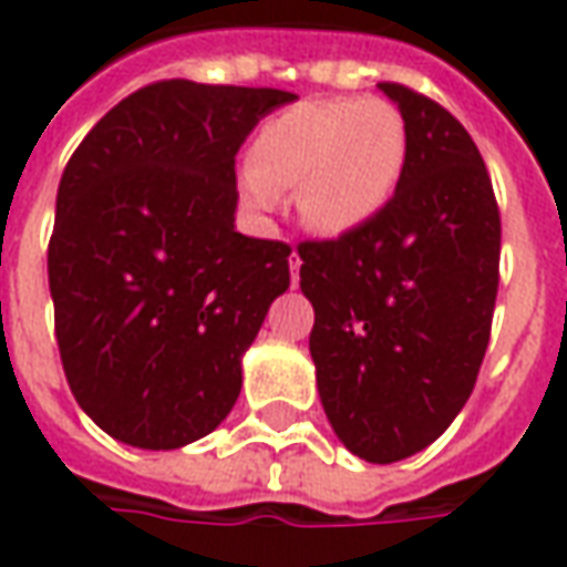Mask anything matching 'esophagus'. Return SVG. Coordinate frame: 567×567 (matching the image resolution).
<instances>
[{"label":"esophagus","instance_id":"1","mask_svg":"<svg viewBox=\"0 0 567 567\" xmlns=\"http://www.w3.org/2000/svg\"><path fill=\"white\" fill-rule=\"evenodd\" d=\"M288 270H291V285H297V279H300V255L297 251H291V257H288Z\"/></svg>","mask_w":567,"mask_h":567}]
</instances>
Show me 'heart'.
Returning <instances> with one entry per match:
<instances>
[{
  "instance_id": "heart-1",
  "label": "heart",
  "mask_w": 567,
  "mask_h": 567,
  "mask_svg": "<svg viewBox=\"0 0 567 567\" xmlns=\"http://www.w3.org/2000/svg\"><path fill=\"white\" fill-rule=\"evenodd\" d=\"M405 162V118L390 101H300L260 125L243 187L257 212L297 189V215L312 233L350 236L393 202Z\"/></svg>"
}]
</instances>
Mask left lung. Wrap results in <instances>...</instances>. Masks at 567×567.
I'll return each instance as SVG.
<instances>
[{
  "instance_id": "obj_1",
  "label": "left lung",
  "mask_w": 567,
  "mask_h": 567,
  "mask_svg": "<svg viewBox=\"0 0 567 567\" xmlns=\"http://www.w3.org/2000/svg\"><path fill=\"white\" fill-rule=\"evenodd\" d=\"M405 118L393 202L350 236L300 243L310 355L331 430L368 463L433 445L473 393L491 338L501 215L478 146L445 106L378 85Z\"/></svg>"
}]
</instances>
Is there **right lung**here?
<instances>
[{
	"label": "right lung",
	"instance_id": "add662e5",
	"mask_svg": "<svg viewBox=\"0 0 567 567\" xmlns=\"http://www.w3.org/2000/svg\"><path fill=\"white\" fill-rule=\"evenodd\" d=\"M279 89L168 79L118 101L58 187L49 288L63 374L106 435L184 449L220 426L291 248L236 229V153Z\"/></svg>",
	"mask_w": 567,
	"mask_h": 567
}]
</instances>
